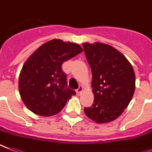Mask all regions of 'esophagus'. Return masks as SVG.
<instances>
[{"label":"esophagus","instance_id":"34e87169","mask_svg":"<svg viewBox=\"0 0 152 152\" xmlns=\"http://www.w3.org/2000/svg\"><path fill=\"white\" fill-rule=\"evenodd\" d=\"M83 87H82V86H79V88L76 89V93H77V95H80V93L83 91Z\"/></svg>","mask_w":152,"mask_h":152}]
</instances>
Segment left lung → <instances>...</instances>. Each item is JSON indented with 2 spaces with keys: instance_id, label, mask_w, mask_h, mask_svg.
<instances>
[{
  "instance_id": "left-lung-1",
  "label": "left lung",
  "mask_w": 152,
  "mask_h": 152,
  "mask_svg": "<svg viewBox=\"0 0 152 152\" xmlns=\"http://www.w3.org/2000/svg\"><path fill=\"white\" fill-rule=\"evenodd\" d=\"M92 74L94 103L86 116L98 124L114 120L124 112L135 91L136 76L128 60L114 48L96 42L83 44Z\"/></svg>"
}]
</instances>
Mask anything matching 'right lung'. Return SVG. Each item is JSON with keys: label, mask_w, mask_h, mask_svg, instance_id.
Listing matches in <instances>:
<instances>
[{"label": "right lung", "mask_w": 152, "mask_h": 152, "mask_svg": "<svg viewBox=\"0 0 152 152\" xmlns=\"http://www.w3.org/2000/svg\"><path fill=\"white\" fill-rule=\"evenodd\" d=\"M83 51L77 44L54 39L28 57L19 79L20 96L28 110L48 117L64 108L76 91L68 88L62 64Z\"/></svg>", "instance_id": "1"}]
</instances>
